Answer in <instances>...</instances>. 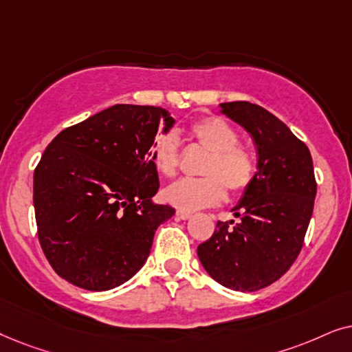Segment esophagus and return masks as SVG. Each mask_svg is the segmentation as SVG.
I'll list each match as a JSON object with an SVG mask.
<instances>
[{
  "label": "esophagus",
  "instance_id": "34e87169",
  "mask_svg": "<svg viewBox=\"0 0 352 352\" xmlns=\"http://www.w3.org/2000/svg\"><path fill=\"white\" fill-rule=\"evenodd\" d=\"M175 215H177V219H180V220H186V219L191 217V214L185 212V210H177Z\"/></svg>",
  "mask_w": 352,
  "mask_h": 352
}]
</instances>
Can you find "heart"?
<instances>
[{
  "label": "heart",
  "mask_w": 352,
  "mask_h": 352,
  "mask_svg": "<svg viewBox=\"0 0 352 352\" xmlns=\"http://www.w3.org/2000/svg\"><path fill=\"white\" fill-rule=\"evenodd\" d=\"M190 137L199 143L209 157L201 175L203 179H184L167 186L164 198L173 208L198 210L219 204L225 198V188L240 195L254 179V157L240 146V135L222 117L208 116L195 120L188 127ZM151 161L161 175L170 179L179 168V137L162 133L151 146Z\"/></svg>",
  "instance_id": "heart-1"
}]
</instances>
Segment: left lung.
Segmentation results:
<instances>
[{"label": "left lung", "mask_w": 352, "mask_h": 352, "mask_svg": "<svg viewBox=\"0 0 352 352\" xmlns=\"http://www.w3.org/2000/svg\"><path fill=\"white\" fill-rule=\"evenodd\" d=\"M220 112L251 135L257 172L232 212L198 246L215 282L235 292H257L282 277L302 248L317 193L309 148L264 107L222 102Z\"/></svg>", "instance_id": "left-lung-1"}]
</instances>
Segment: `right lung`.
<instances>
[{
  "label": "right lung",
  "mask_w": 352,
  "mask_h": 352,
  "mask_svg": "<svg viewBox=\"0 0 352 352\" xmlns=\"http://www.w3.org/2000/svg\"><path fill=\"white\" fill-rule=\"evenodd\" d=\"M170 112L116 104L65 129L34 173L38 240L56 274L90 292L125 283L142 269L154 232L175 214L156 204L151 146Z\"/></svg>",
  "instance_id": "obj_1"
}]
</instances>
